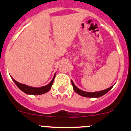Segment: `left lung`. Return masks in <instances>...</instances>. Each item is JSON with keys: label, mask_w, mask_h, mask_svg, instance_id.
<instances>
[{"label": "left lung", "mask_w": 131, "mask_h": 131, "mask_svg": "<svg viewBox=\"0 0 131 131\" xmlns=\"http://www.w3.org/2000/svg\"><path fill=\"white\" fill-rule=\"evenodd\" d=\"M71 83H72L73 88L74 90L75 91L76 93H78V95L81 96H83V97H89V98H98V97H100L102 96H103L104 95L106 94L107 92H108L113 87V86H111V87L108 88V89H105V90L99 91V92H85V91L80 90L78 88H77L76 86L75 85L73 81L71 80Z\"/></svg>", "instance_id": "8db88e82"}]
</instances>
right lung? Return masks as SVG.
I'll return each mask as SVG.
<instances>
[{
	"mask_svg": "<svg viewBox=\"0 0 131 131\" xmlns=\"http://www.w3.org/2000/svg\"><path fill=\"white\" fill-rule=\"evenodd\" d=\"M55 77V75L53 78L52 79L51 82H50L49 84H48L46 86H42V87H32V86H27V85H24V84H21L19 82H17V81L15 80L14 79L12 78V80L14 81L16 85L18 86V88L19 89H20L23 92L26 93V94H29V95H41L43 94V93H46L48 92V91L51 89V88L52 85L53 84V82H54V79Z\"/></svg>",
	"mask_w": 131,
	"mask_h": 131,
	"instance_id": "add662e5",
	"label": "right lung"
}]
</instances>
